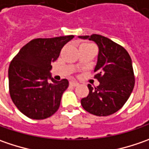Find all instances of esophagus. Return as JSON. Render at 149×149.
<instances>
[{
  "mask_svg": "<svg viewBox=\"0 0 149 149\" xmlns=\"http://www.w3.org/2000/svg\"><path fill=\"white\" fill-rule=\"evenodd\" d=\"M70 84L71 86L75 87V86L79 85V83H78V82H76V81H74V80H72V81H70Z\"/></svg>",
  "mask_w": 149,
  "mask_h": 149,
  "instance_id": "obj_1",
  "label": "esophagus"
}]
</instances>
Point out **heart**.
<instances>
[{
    "instance_id": "b5f03b06",
    "label": "heart",
    "mask_w": 149,
    "mask_h": 149,
    "mask_svg": "<svg viewBox=\"0 0 149 149\" xmlns=\"http://www.w3.org/2000/svg\"><path fill=\"white\" fill-rule=\"evenodd\" d=\"M85 45H89V44H85Z\"/></svg>"
}]
</instances>
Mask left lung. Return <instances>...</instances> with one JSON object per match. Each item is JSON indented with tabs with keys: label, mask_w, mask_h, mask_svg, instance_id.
<instances>
[{
	"label": "left lung",
	"mask_w": 149,
	"mask_h": 149,
	"mask_svg": "<svg viewBox=\"0 0 149 149\" xmlns=\"http://www.w3.org/2000/svg\"><path fill=\"white\" fill-rule=\"evenodd\" d=\"M81 39L95 41L99 46L95 78L100 85L88 84L89 93L81 100L84 109L96 116H108L119 110L134 87L132 60L123 46L100 35L82 36Z\"/></svg>",
	"instance_id": "1"
}]
</instances>
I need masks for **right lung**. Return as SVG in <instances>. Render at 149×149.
<instances>
[{
    "mask_svg": "<svg viewBox=\"0 0 149 149\" xmlns=\"http://www.w3.org/2000/svg\"><path fill=\"white\" fill-rule=\"evenodd\" d=\"M73 38L74 36L34 39L11 60L8 70L10 95L17 109L28 118L45 119L58 110L69 81L54 80L49 71L51 63Z\"/></svg>",
    "mask_w": 149,
    "mask_h": 149,
    "instance_id": "1",
    "label": "right lung"
}]
</instances>
